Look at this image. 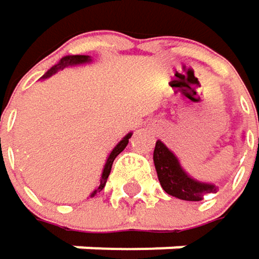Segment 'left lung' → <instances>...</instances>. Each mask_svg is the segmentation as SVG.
<instances>
[{
    "label": "left lung",
    "mask_w": 259,
    "mask_h": 259,
    "mask_svg": "<svg viewBox=\"0 0 259 259\" xmlns=\"http://www.w3.org/2000/svg\"><path fill=\"white\" fill-rule=\"evenodd\" d=\"M154 163L163 190L183 200H202L208 193H215L217 187L192 180L180 166L177 157L158 140L154 149Z\"/></svg>",
    "instance_id": "left-lung-1"
}]
</instances>
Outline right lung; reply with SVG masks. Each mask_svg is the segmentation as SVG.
<instances>
[{"mask_svg":"<svg viewBox=\"0 0 259 259\" xmlns=\"http://www.w3.org/2000/svg\"><path fill=\"white\" fill-rule=\"evenodd\" d=\"M90 59H89V56H67V57H63L60 62H59V65H56L54 67H51L45 75H44V78H47V76H51L53 73H56L59 69H63L66 66L69 65H79V63H85V62H89ZM131 136L133 134H128V136H125L123 137V140H120L119 142V145L111 151V154H110V157L107 158V163H105V167H104V172H102V178H101V184H99V187L95 190V193H98V192H101L104 187H105V183H107V178H108V175H110V172H111V166H113V161H114V158L126 148V145H128V140L131 139ZM93 193V194H95Z\"/></svg>","mask_w":259,"mask_h":259,"instance_id":"add662e5","label":"right lung"}]
</instances>
